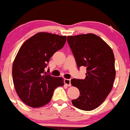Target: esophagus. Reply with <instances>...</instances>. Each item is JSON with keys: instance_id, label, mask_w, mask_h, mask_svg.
<instances>
[{"instance_id": "1", "label": "esophagus", "mask_w": 130, "mask_h": 130, "mask_svg": "<svg viewBox=\"0 0 130 130\" xmlns=\"http://www.w3.org/2000/svg\"><path fill=\"white\" fill-rule=\"evenodd\" d=\"M65 84L68 86V87H70L71 86V79H65Z\"/></svg>"}]
</instances>
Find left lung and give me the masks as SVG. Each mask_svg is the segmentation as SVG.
<instances>
[{"instance_id": "1", "label": "left lung", "mask_w": 130, "mask_h": 130, "mask_svg": "<svg viewBox=\"0 0 130 130\" xmlns=\"http://www.w3.org/2000/svg\"><path fill=\"white\" fill-rule=\"evenodd\" d=\"M67 41L78 68H87L84 79H73L72 86L80 95L71 101L76 108L92 111L103 103L111 92L116 77L112 50L100 37L93 34L68 36Z\"/></svg>"}]
</instances>
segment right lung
Masks as SVG:
<instances>
[{"instance_id":"add662e5","label":"right lung","mask_w":130,"mask_h":130,"mask_svg":"<svg viewBox=\"0 0 130 130\" xmlns=\"http://www.w3.org/2000/svg\"><path fill=\"white\" fill-rule=\"evenodd\" d=\"M66 40V36L39 32L19 49L13 64V80L19 97L29 106L39 108L47 104L55 89L63 86L62 77L47 74L44 68Z\"/></svg>"}]
</instances>
